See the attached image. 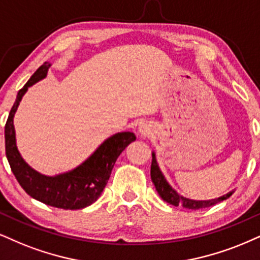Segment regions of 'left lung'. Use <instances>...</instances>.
<instances>
[{
	"mask_svg": "<svg viewBox=\"0 0 260 260\" xmlns=\"http://www.w3.org/2000/svg\"><path fill=\"white\" fill-rule=\"evenodd\" d=\"M150 178H152V182L155 185L156 191H158L160 197L166 203L174 205V206H178V205H182V206L185 208H189V210H200V208L210 207L213 206V205L220 203V201L226 200V199L230 198L234 193L233 191H229L228 194L223 195L218 199H212V200H205V201H197V200H190V199L183 198L181 195H178L176 191L170 187V184L166 182V179L162 176L161 171L159 170V166L156 164L155 160V154L153 153L152 154V165H150Z\"/></svg>",
	"mask_w": 260,
	"mask_h": 260,
	"instance_id": "1",
	"label": "left lung"
}]
</instances>
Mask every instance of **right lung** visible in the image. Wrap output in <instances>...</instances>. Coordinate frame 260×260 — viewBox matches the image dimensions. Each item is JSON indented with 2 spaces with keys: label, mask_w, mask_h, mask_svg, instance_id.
Here are the masks:
<instances>
[{
  "label": "right lung",
  "mask_w": 260,
  "mask_h": 260,
  "mask_svg": "<svg viewBox=\"0 0 260 260\" xmlns=\"http://www.w3.org/2000/svg\"><path fill=\"white\" fill-rule=\"evenodd\" d=\"M49 66V62H44L18 92L5 126L6 155L19 184L31 198L49 206L63 210H79L98 200L110 179L115 160L136 140V136L129 131L115 134L106 140L82 165L66 174L48 177L31 169L17 148L13 118L28 86L44 78Z\"/></svg>",
  "instance_id": "add662e5"
}]
</instances>
